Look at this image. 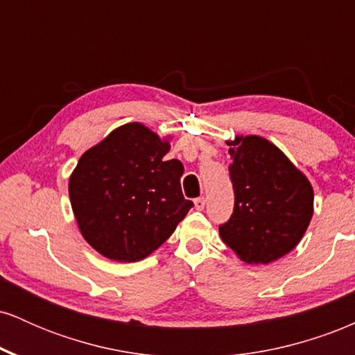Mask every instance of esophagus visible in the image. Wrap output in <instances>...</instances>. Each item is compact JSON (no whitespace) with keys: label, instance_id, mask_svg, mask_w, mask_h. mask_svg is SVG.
<instances>
[{"label":"esophagus","instance_id":"esophagus-1","mask_svg":"<svg viewBox=\"0 0 355 355\" xmlns=\"http://www.w3.org/2000/svg\"><path fill=\"white\" fill-rule=\"evenodd\" d=\"M193 203H195V209H197V210H203V209H205V198H203V197L195 198Z\"/></svg>","mask_w":355,"mask_h":355}]
</instances>
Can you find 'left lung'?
Returning <instances> with one entry per match:
<instances>
[{
    "instance_id": "obj_1",
    "label": "left lung",
    "mask_w": 355,
    "mask_h": 355,
    "mask_svg": "<svg viewBox=\"0 0 355 355\" xmlns=\"http://www.w3.org/2000/svg\"><path fill=\"white\" fill-rule=\"evenodd\" d=\"M234 211L220 237L247 263H270L304 237L313 211V190L302 172L262 137L227 141Z\"/></svg>"
}]
</instances>
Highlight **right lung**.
I'll list each match as a JSON object with an SVG mask.
<instances>
[{"instance_id":"1","label":"right lung","mask_w":355,"mask_h":355,"mask_svg":"<svg viewBox=\"0 0 355 355\" xmlns=\"http://www.w3.org/2000/svg\"><path fill=\"white\" fill-rule=\"evenodd\" d=\"M170 145L128 123L81 155L70 177V200L85 240L118 262H138L165 242L193 202L185 200L180 160Z\"/></svg>"}]
</instances>
